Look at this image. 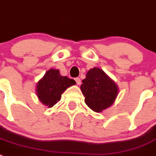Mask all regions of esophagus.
Returning a JSON list of instances; mask_svg holds the SVG:
<instances>
[{"label":"esophagus","mask_w":156,"mask_h":156,"mask_svg":"<svg viewBox=\"0 0 156 156\" xmlns=\"http://www.w3.org/2000/svg\"><path fill=\"white\" fill-rule=\"evenodd\" d=\"M75 80H76V82L77 85H80L81 83V80L80 79V78H76Z\"/></svg>","instance_id":"obj_1"}]
</instances>
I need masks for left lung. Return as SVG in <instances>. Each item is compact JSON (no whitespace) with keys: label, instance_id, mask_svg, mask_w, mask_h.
<instances>
[{"label":"left lung","instance_id":"left-lung-1","mask_svg":"<svg viewBox=\"0 0 156 156\" xmlns=\"http://www.w3.org/2000/svg\"><path fill=\"white\" fill-rule=\"evenodd\" d=\"M80 90L85 103L96 112H101L113 104L118 94V86L102 69H90L83 80Z\"/></svg>","mask_w":156,"mask_h":156}]
</instances>
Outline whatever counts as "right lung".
Here are the masks:
<instances>
[{
  "label": "right lung",
  "mask_w": 156,
  "mask_h": 156,
  "mask_svg": "<svg viewBox=\"0 0 156 156\" xmlns=\"http://www.w3.org/2000/svg\"><path fill=\"white\" fill-rule=\"evenodd\" d=\"M76 84V81L60 75L58 69L48 70L37 83V95L41 102L49 108L60 101L62 94L69 87Z\"/></svg>",
  "instance_id": "add662e5"
}]
</instances>
